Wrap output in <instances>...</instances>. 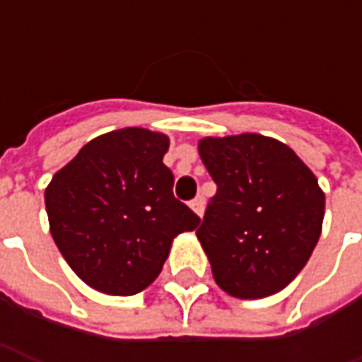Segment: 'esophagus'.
Returning <instances> with one entry per match:
<instances>
[{"instance_id":"esophagus-1","label":"esophagus","mask_w":362,"mask_h":362,"mask_svg":"<svg viewBox=\"0 0 362 362\" xmlns=\"http://www.w3.org/2000/svg\"><path fill=\"white\" fill-rule=\"evenodd\" d=\"M189 205H191V209H193L197 216L199 217L203 216V209H205V199H203V197H195V199L189 203Z\"/></svg>"}]
</instances>
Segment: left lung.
<instances>
[{"label":"left lung","instance_id":"obj_1","mask_svg":"<svg viewBox=\"0 0 362 362\" xmlns=\"http://www.w3.org/2000/svg\"><path fill=\"white\" fill-rule=\"evenodd\" d=\"M217 193L197 240L217 286L235 298H266L290 284L320 238L325 193L284 143L243 132L199 141Z\"/></svg>","mask_w":362,"mask_h":362}]
</instances>
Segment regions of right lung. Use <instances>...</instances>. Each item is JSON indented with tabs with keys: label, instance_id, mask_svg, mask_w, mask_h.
<instances>
[{
	"label": "right lung",
	"instance_id": "right-lung-1",
	"mask_svg": "<svg viewBox=\"0 0 362 362\" xmlns=\"http://www.w3.org/2000/svg\"><path fill=\"white\" fill-rule=\"evenodd\" d=\"M169 136L139 127L92 139L46 187L49 231L86 284L132 296L153 284L173 240L202 219L175 199Z\"/></svg>",
	"mask_w": 362,
	"mask_h": 362
}]
</instances>
